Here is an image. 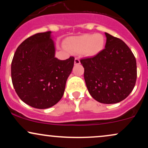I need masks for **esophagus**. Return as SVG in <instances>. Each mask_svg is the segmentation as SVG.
Instances as JSON below:
<instances>
[{"label": "esophagus", "mask_w": 148, "mask_h": 148, "mask_svg": "<svg viewBox=\"0 0 148 148\" xmlns=\"http://www.w3.org/2000/svg\"><path fill=\"white\" fill-rule=\"evenodd\" d=\"M80 64V60L79 58H75L74 59V64Z\"/></svg>", "instance_id": "esophagus-1"}]
</instances>
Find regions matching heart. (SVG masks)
<instances>
[{"instance_id":"b5f03b06","label":"heart","mask_w":148,"mask_h":148,"mask_svg":"<svg viewBox=\"0 0 148 148\" xmlns=\"http://www.w3.org/2000/svg\"><path fill=\"white\" fill-rule=\"evenodd\" d=\"M104 37L101 34L89 33L70 37L64 41V47L69 51L82 53L86 56H95L103 49Z\"/></svg>"}]
</instances>
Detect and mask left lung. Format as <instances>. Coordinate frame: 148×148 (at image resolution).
Listing matches in <instances>:
<instances>
[{
  "instance_id": "8db88e82",
  "label": "left lung",
  "mask_w": 148,
  "mask_h": 148,
  "mask_svg": "<svg viewBox=\"0 0 148 148\" xmlns=\"http://www.w3.org/2000/svg\"><path fill=\"white\" fill-rule=\"evenodd\" d=\"M105 49L94 57L81 59L90 95L103 103H115L129 96L137 77L136 61L123 40L105 33Z\"/></svg>"
}]
</instances>
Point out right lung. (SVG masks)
I'll list each match as a JSON object with an SVG mask.
<instances>
[{"instance_id":"obj_1","label":"right lung","mask_w":148,"mask_h":148,"mask_svg":"<svg viewBox=\"0 0 148 148\" xmlns=\"http://www.w3.org/2000/svg\"><path fill=\"white\" fill-rule=\"evenodd\" d=\"M51 31L36 33L25 40L14 53L11 76L16 94L23 102L40 109L50 108L63 96L74 58H55Z\"/></svg>"}]
</instances>
